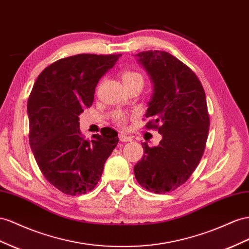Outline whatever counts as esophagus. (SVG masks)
Masks as SVG:
<instances>
[{"mask_svg":"<svg viewBox=\"0 0 249 249\" xmlns=\"http://www.w3.org/2000/svg\"><path fill=\"white\" fill-rule=\"evenodd\" d=\"M119 140L122 141V142H129V141H132V137L126 136L125 134H124V133H120L119 134Z\"/></svg>","mask_w":249,"mask_h":249,"instance_id":"1","label":"esophagus"}]
</instances>
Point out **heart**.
Segmentation results:
<instances>
[{
    "label": "heart",
    "instance_id": "b5f03b06",
    "mask_svg": "<svg viewBox=\"0 0 249 249\" xmlns=\"http://www.w3.org/2000/svg\"><path fill=\"white\" fill-rule=\"evenodd\" d=\"M122 79H123V83L127 84V83H132L134 80H142V76H141L138 72L135 71H132V70H124L122 72ZM115 120L116 123L119 124H125V117L123 115V114H117L115 116Z\"/></svg>",
    "mask_w": 249,
    "mask_h": 249
}]
</instances>
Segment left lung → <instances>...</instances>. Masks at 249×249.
<instances>
[{"instance_id":"left-lung-1","label":"left lung","mask_w":249,"mask_h":249,"mask_svg":"<svg viewBox=\"0 0 249 249\" xmlns=\"http://www.w3.org/2000/svg\"><path fill=\"white\" fill-rule=\"evenodd\" d=\"M153 83L145 117L147 129L162 135L157 146L141 143L143 156L134 166L138 183L155 194L175 191L191 177L204 153L210 116L197 75L169 52L136 54Z\"/></svg>"}]
</instances>
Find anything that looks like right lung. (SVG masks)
I'll return each mask as SVG.
<instances>
[{"instance_id":"1","label":"right lung","mask_w":249,"mask_h":249,"mask_svg":"<svg viewBox=\"0 0 249 249\" xmlns=\"http://www.w3.org/2000/svg\"><path fill=\"white\" fill-rule=\"evenodd\" d=\"M122 54H77L60 58L36 80L27 104L29 142L45 178L64 194L92 191L106 160L118 143V134L107 127L84 138L78 115L94 100L95 88Z\"/></svg>"}]
</instances>
